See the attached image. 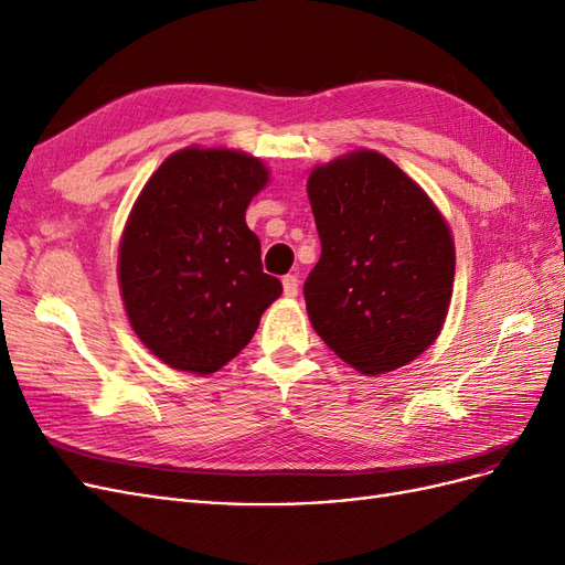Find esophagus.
Segmentation results:
<instances>
[{"instance_id": "34e87169", "label": "esophagus", "mask_w": 565, "mask_h": 565, "mask_svg": "<svg viewBox=\"0 0 565 565\" xmlns=\"http://www.w3.org/2000/svg\"><path fill=\"white\" fill-rule=\"evenodd\" d=\"M282 289H285V297H297L299 295V278L297 276H285L282 278Z\"/></svg>"}]
</instances>
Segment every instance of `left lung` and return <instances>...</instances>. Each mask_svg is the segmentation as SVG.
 Listing matches in <instances>:
<instances>
[{
  "mask_svg": "<svg viewBox=\"0 0 565 565\" xmlns=\"http://www.w3.org/2000/svg\"><path fill=\"white\" fill-rule=\"evenodd\" d=\"M309 200L322 247L303 282L313 330L363 374L415 361L434 344L452 297L446 218L372 150L316 167Z\"/></svg>",
  "mask_w": 565,
  "mask_h": 565,
  "instance_id": "1",
  "label": "left lung"
}]
</instances>
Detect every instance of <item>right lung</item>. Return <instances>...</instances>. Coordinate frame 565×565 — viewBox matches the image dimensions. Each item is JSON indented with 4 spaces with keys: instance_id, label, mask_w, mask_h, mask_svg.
I'll return each instance as SVG.
<instances>
[{
    "instance_id": "right-lung-1",
    "label": "right lung",
    "mask_w": 565,
    "mask_h": 565,
    "mask_svg": "<svg viewBox=\"0 0 565 565\" xmlns=\"http://www.w3.org/2000/svg\"><path fill=\"white\" fill-rule=\"evenodd\" d=\"M266 181V167L245 152L185 148L160 164L134 204L119 287L134 332L174 370L224 367L282 295L245 224Z\"/></svg>"
}]
</instances>
